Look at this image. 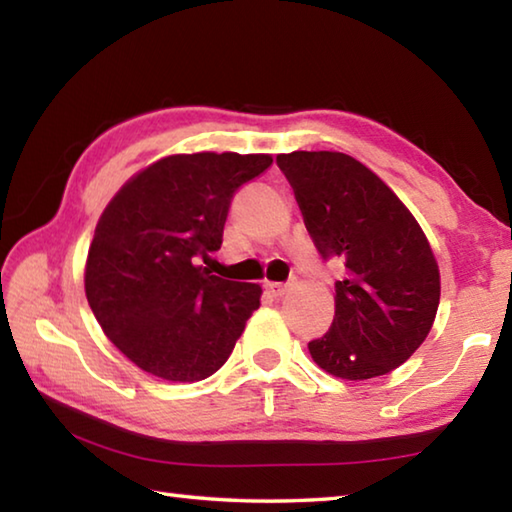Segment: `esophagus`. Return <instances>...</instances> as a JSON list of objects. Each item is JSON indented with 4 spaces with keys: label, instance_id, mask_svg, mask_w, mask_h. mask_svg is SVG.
I'll return each mask as SVG.
<instances>
[{
    "label": "esophagus",
    "instance_id": "obj_1",
    "mask_svg": "<svg viewBox=\"0 0 512 512\" xmlns=\"http://www.w3.org/2000/svg\"><path fill=\"white\" fill-rule=\"evenodd\" d=\"M268 291H271L275 297H282L288 293V284H280V282H268L266 284Z\"/></svg>",
    "mask_w": 512,
    "mask_h": 512
}]
</instances>
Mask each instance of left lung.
I'll return each mask as SVG.
<instances>
[{
    "label": "left lung",
    "instance_id": "1",
    "mask_svg": "<svg viewBox=\"0 0 512 512\" xmlns=\"http://www.w3.org/2000/svg\"><path fill=\"white\" fill-rule=\"evenodd\" d=\"M322 259L345 266L336 318L309 342L331 376L389 374L423 345L439 309V266L421 226L378 176L340 152L277 156Z\"/></svg>",
    "mask_w": 512,
    "mask_h": 512
}]
</instances>
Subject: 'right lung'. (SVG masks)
Listing matches in <instances>:
<instances>
[{
    "instance_id": "right-lung-1",
    "label": "right lung",
    "mask_w": 512,
    "mask_h": 512,
    "mask_svg": "<svg viewBox=\"0 0 512 512\" xmlns=\"http://www.w3.org/2000/svg\"><path fill=\"white\" fill-rule=\"evenodd\" d=\"M268 154L161 159L127 181L96 226L85 291L107 338L152 376L194 383L235 349L262 288L199 266L221 248L230 201Z\"/></svg>"
}]
</instances>
